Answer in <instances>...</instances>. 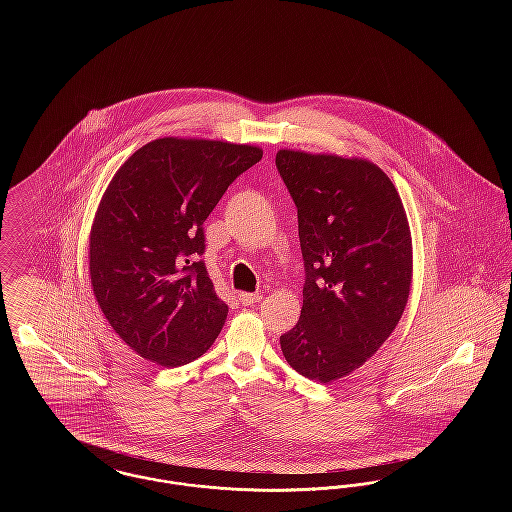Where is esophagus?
Listing matches in <instances>:
<instances>
[{
    "instance_id": "34e87169",
    "label": "esophagus",
    "mask_w": 512,
    "mask_h": 512,
    "mask_svg": "<svg viewBox=\"0 0 512 512\" xmlns=\"http://www.w3.org/2000/svg\"><path fill=\"white\" fill-rule=\"evenodd\" d=\"M238 299H240L242 305H253V303H259L263 299V295L261 293L240 292L238 293Z\"/></svg>"
}]
</instances>
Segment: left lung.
<instances>
[{
  "label": "left lung",
  "instance_id": "obj_1",
  "mask_svg": "<svg viewBox=\"0 0 512 512\" xmlns=\"http://www.w3.org/2000/svg\"><path fill=\"white\" fill-rule=\"evenodd\" d=\"M305 261L301 317L280 336L286 361L330 384L361 368L403 315L413 238L388 174L359 157L280 149Z\"/></svg>",
  "mask_w": 512,
  "mask_h": 512
}]
</instances>
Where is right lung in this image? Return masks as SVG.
<instances>
[{"instance_id":"add662e5","label":"right lung","mask_w":512,"mask_h":512,"mask_svg":"<svg viewBox=\"0 0 512 512\" xmlns=\"http://www.w3.org/2000/svg\"><path fill=\"white\" fill-rule=\"evenodd\" d=\"M263 149L159 138L115 172L90 230L99 309L134 353L174 368L201 357L228 315L203 261V222Z\"/></svg>"}]
</instances>
